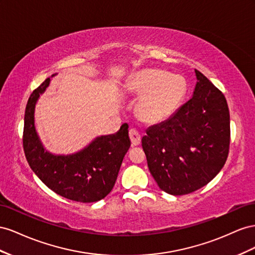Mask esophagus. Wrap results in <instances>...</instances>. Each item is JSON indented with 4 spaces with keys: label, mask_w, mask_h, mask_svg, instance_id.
Masks as SVG:
<instances>
[{
    "label": "esophagus",
    "mask_w": 255,
    "mask_h": 255,
    "mask_svg": "<svg viewBox=\"0 0 255 255\" xmlns=\"http://www.w3.org/2000/svg\"><path fill=\"white\" fill-rule=\"evenodd\" d=\"M129 136H130V140H131L132 145L136 146V145H139L141 143V135L139 133V131L135 129H130L129 130Z\"/></svg>",
    "instance_id": "obj_1"
}]
</instances>
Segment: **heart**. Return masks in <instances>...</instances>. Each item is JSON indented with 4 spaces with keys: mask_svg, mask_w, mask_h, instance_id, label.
Here are the masks:
<instances>
[{
    "mask_svg": "<svg viewBox=\"0 0 255 255\" xmlns=\"http://www.w3.org/2000/svg\"><path fill=\"white\" fill-rule=\"evenodd\" d=\"M127 92L141 96L136 106L140 118L150 124L168 120L176 112L187 94L184 77L162 69H145L129 79Z\"/></svg>",
    "mask_w": 255,
    "mask_h": 255,
    "instance_id": "1",
    "label": "heart"
}]
</instances>
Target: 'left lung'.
<instances>
[{"mask_svg":"<svg viewBox=\"0 0 255 255\" xmlns=\"http://www.w3.org/2000/svg\"><path fill=\"white\" fill-rule=\"evenodd\" d=\"M192 97L169 120L149 127L142 147L159 188L191 193L221 171L230 147V112L223 94L199 70Z\"/></svg>","mask_w":255,"mask_h":255,"instance_id":"1","label":"left lung"}]
</instances>
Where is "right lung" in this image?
Wrapping results in <instances>:
<instances>
[{"mask_svg": "<svg viewBox=\"0 0 255 255\" xmlns=\"http://www.w3.org/2000/svg\"><path fill=\"white\" fill-rule=\"evenodd\" d=\"M50 81V78L46 79L31 94L25 108L23 148L26 160L38 178L55 193L76 202H97L111 192L131 144L128 124H123L114 134L97 136L75 154H51L43 147L34 119L36 103Z\"/></svg>", "mask_w": 255, "mask_h": 255, "instance_id": "obj_1", "label": "right lung"}]
</instances>
